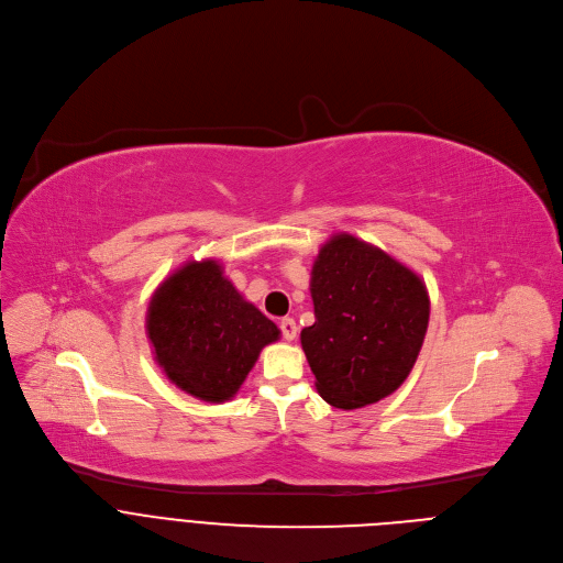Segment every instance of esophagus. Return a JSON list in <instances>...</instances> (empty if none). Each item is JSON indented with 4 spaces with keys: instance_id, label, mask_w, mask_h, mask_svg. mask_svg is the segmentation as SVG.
<instances>
[{
    "instance_id": "obj_1",
    "label": "esophagus",
    "mask_w": 563,
    "mask_h": 563,
    "mask_svg": "<svg viewBox=\"0 0 563 563\" xmlns=\"http://www.w3.org/2000/svg\"><path fill=\"white\" fill-rule=\"evenodd\" d=\"M280 332H283V339H285V341H294L296 334H298L296 320H294V318H283V320H280Z\"/></svg>"
}]
</instances>
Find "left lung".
I'll return each instance as SVG.
<instances>
[{
    "mask_svg": "<svg viewBox=\"0 0 563 563\" xmlns=\"http://www.w3.org/2000/svg\"><path fill=\"white\" fill-rule=\"evenodd\" d=\"M309 291L316 320L300 345L318 394L356 410L396 391L428 332L426 283L365 240L336 233L313 261Z\"/></svg>",
    "mask_w": 563,
    "mask_h": 563,
    "instance_id": "1",
    "label": "left lung"
}]
</instances>
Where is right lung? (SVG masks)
Listing matches in <instances>:
<instances>
[{
  "label": "right lung",
  "instance_id": "obj_1",
  "mask_svg": "<svg viewBox=\"0 0 563 563\" xmlns=\"http://www.w3.org/2000/svg\"><path fill=\"white\" fill-rule=\"evenodd\" d=\"M146 336L155 363L176 387L207 404H224L280 330L209 258L183 265L155 289Z\"/></svg>",
  "mask_w": 563,
  "mask_h": 563
}]
</instances>
